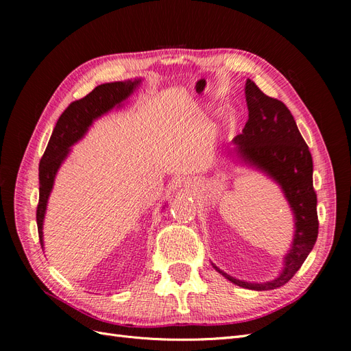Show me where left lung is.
<instances>
[{"mask_svg":"<svg viewBox=\"0 0 351 351\" xmlns=\"http://www.w3.org/2000/svg\"><path fill=\"white\" fill-rule=\"evenodd\" d=\"M249 120L232 143L236 147L227 156L261 171L282 190L294 219V234L282 258V269L277 277L265 282L237 280L212 263L222 277L249 290H275L289 282L300 269L317 239L316 193L313 190V162L309 147L302 137L294 117L285 105L267 97L250 79L244 86Z\"/></svg>","mask_w":351,"mask_h":351,"instance_id":"obj_1","label":"left lung"}]
</instances>
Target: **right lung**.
<instances>
[{"label":"right lung","mask_w":351,"mask_h":351,"mask_svg":"<svg viewBox=\"0 0 351 351\" xmlns=\"http://www.w3.org/2000/svg\"><path fill=\"white\" fill-rule=\"evenodd\" d=\"M142 79L104 83L86 97L71 102L61 114L44 156L39 162V204L36 209V224L40 246L44 249V219L48 199L54 187L60 167L71 152V146L82 141L95 120L112 108H120L123 102L141 86Z\"/></svg>","instance_id":"1"}]
</instances>
